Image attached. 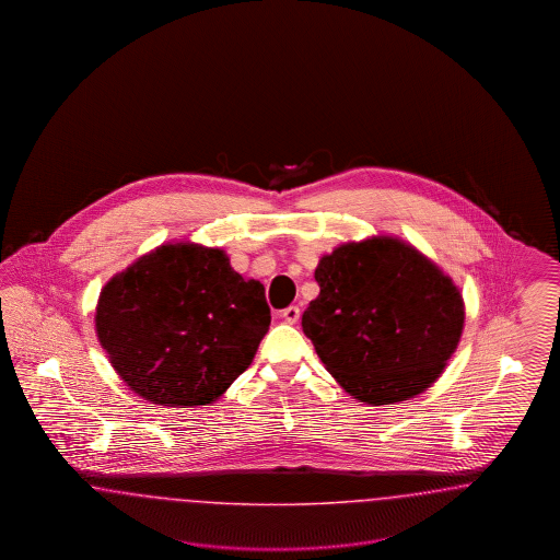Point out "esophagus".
Instances as JSON below:
<instances>
[{
	"mask_svg": "<svg viewBox=\"0 0 560 560\" xmlns=\"http://www.w3.org/2000/svg\"><path fill=\"white\" fill-rule=\"evenodd\" d=\"M281 317L285 323H290V325H295L298 320H300V308L298 306H288L283 313H281Z\"/></svg>",
	"mask_w": 560,
	"mask_h": 560,
	"instance_id": "34e87169",
	"label": "esophagus"
}]
</instances>
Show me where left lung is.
<instances>
[{"label":"left lung","mask_w":560,"mask_h":560,"mask_svg":"<svg viewBox=\"0 0 560 560\" xmlns=\"http://www.w3.org/2000/svg\"><path fill=\"white\" fill-rule=\"evenodd\" d=\"M302 315L325 370L352 399L390 405L430 388L459 345L466 308L443 268L409 241H348L315 268Z\"/></svg>","instance_id":"8db88e82"}]
</instances>
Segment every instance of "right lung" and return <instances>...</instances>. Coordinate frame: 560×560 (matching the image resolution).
Returning a JSON list of instances; mask_svg holds the SVG:
<instances>
[{"label":"right lung","instance_id":"add662e5","mask_svg":"<svg viewBox=\"0 0 560 560\" xmlns=\"http://www.w3.org/2000/svg\"><path fill=\"white\" fill-rule=\"evenodd\" d=\"M96 336L126 386L153 405L199 407L245 372L270 325L265 285L224 249L170 241L98 295Z\"/></svg>","mask_w":560,"mask_h":560}]
</instances>
